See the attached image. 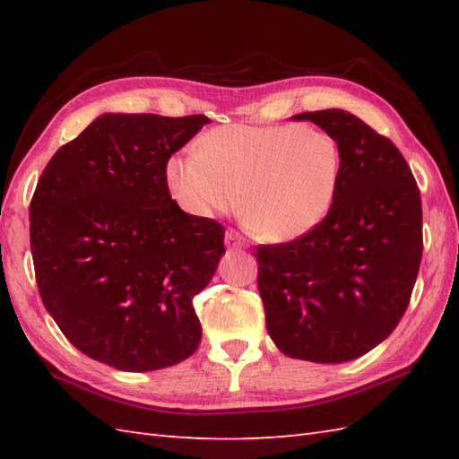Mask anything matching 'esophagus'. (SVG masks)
Here are the masks:
<instances>
[{
  "label": "esophagus",
  "mask_w": 459,
  "mask_h": 459,
  "mask_svg": "<svg viewBox=\"0 0 459 459\" xmlns=\"http://www.w3.org/2000/svg\"><path fill=\"white\" fill-rule=\"evenodd\" d=\"M224 245H227L229 250H237V248H242L247 245V240L242 235H238L237 230H227V235H224Z\"/></svg>",
  "instance_id": "esophagus-1"
}]
</instances>
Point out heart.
I'll return each mask as SVG.
<instances>
[{
	"label": "heart",
	"instance_id": "b5f03b06",
	"mask_svg": "<svg viewBox=\"0 0 459 459\" xmlns=\"http://www.w3.org/2000/svg\"><path fill=\"white\" fill-rule=\"evenodd\" d=\"M341 175L333 135L296 124L222 126L165 163V183L183 211L209 219L240 201L247 227L270 242L319 227L337 201Z\"/></svg>",
	"mask_w": 459,
	"mask_h": 459
}]
</instances>
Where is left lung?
<instances>
[{"label": "left lung", "instance_id": "obj_1", "mask_svg": "<svg viewBox=\"0 0 459 459\" xmlns=\"http://www.w3.org/2000/svg\"><path fill=\"white\" fill-rule=\"evenodd\" d=\"M337 140L343 175L333 209L306 237L258 247V291L281 353L345 363L403 319L422 260V203L396 145L355 114L304 112Z\"/></svg>", "mask_w": 459, "mask_h": 459}]
</instances>
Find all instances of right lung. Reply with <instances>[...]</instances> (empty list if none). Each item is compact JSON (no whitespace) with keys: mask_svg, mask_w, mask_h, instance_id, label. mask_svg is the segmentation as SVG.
Here are the masks:
<instances>
[{"mask_svg":"<svg viewBox=\"0 0 459 459\" xmlns=\"http://www.w3.org/2000/svg\"><path fill=\"white\" fill-rule=\"evenodd\" d=\"M209 122L102 114L47 163L29 207L35 278L86 357L145 373L199 347L193 298L224 255V229L181 211L165 163Z\"/></svg>","mask_w":459,"mask_h":459,"instance_id":"obj_1","label":"right lung"}]
</instances>
